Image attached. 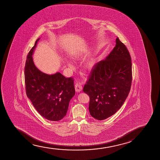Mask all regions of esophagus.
<instances>
[{
    "instance_id": "obj_1",
    "label": "esophagus",
    "mask_w": 160,
    "mask_h": 160,
    "mask_svg": "<svg viewBox=\"0 0 160 160\" xmlns=\"http://www.w3.org/2000/svg\"><path fill=\"white\" fill-rule=\"evenodd\" d=\"M75 91L77 92H79L80 91H81V90H82V88L81 83H78V82L75 83Z\"/></svg>"
}]
</instances>
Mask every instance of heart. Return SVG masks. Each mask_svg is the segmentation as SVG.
I'll list each match as a JSON object with an SVG mask.
<instances>
[{"instance_id":"heart-1","label":"heart","mask_w":160,"mask_h":160,"mask_svg":"<svg viewBox=\"0 0 160 160\" xmlns=\"http://www.w3.org/2000/svg\"><path fill=\"white\" fill-rule=\"evenodd\" d=\"M69 66H71V64L69 63Z\"/></svg>"}]
</instances>
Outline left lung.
<instances>
[{"instance_id":"1","label":"left lung","mask_w":160,"mask_h":160,"mask_svg":"<svg viewBox=\"0 0 160 160\" xmlns=\"http://www.w3.org/2000/svg\"><path fill=\"white\" fill-rule=\"evenodd\" d=\"M131 58L118 37L106 59L92 68L83 91L90 97L89 111L98 120L115 114L125 102L131 87Z\"/></svg>"}]
</instances>
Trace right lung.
<instances>
[{
  "instance_id": "obj_1",
  "label": "right lung",
  "mask_w": 160,
  "mask_h": 160,
  "mask_svg": "<svg viewBox=\"0 0 160 160\" xmlns=\"http://www.w3.org/2000/svg\"><path fill=\"white\" fill-rule=\"evenodd\" d=\"M39 40L27 57L24 68L27 96L41 116L57 121L66 116L70 99L74 96V80L72 77L67 78L59 72L46 74L35 67L32 55Z\"/></svg>"
}]
</instances>
